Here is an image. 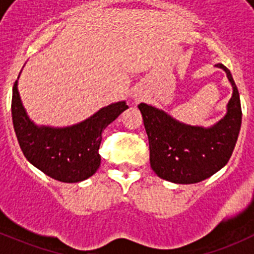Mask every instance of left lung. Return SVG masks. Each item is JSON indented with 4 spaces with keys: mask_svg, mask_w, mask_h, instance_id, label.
<instances>
[{
    "mask_svg": "<svg viewBox=\"0 0 254 254\" xmlns=\"http://www.w3.org/2000/svg\"><path fill=\"white\" fill-rule=\"evenodd\" d=\"M216 67L226 72L233 95L225 117L212 127L185 125L155 107L138 104L149 137L150 165L165 181L198 183L225 167L232 156L241 131V99L230 71L221 64Z\"/></svg>",
    "mask_w": 254,
    "mask_h": 254,
    "instance_id": "1",
    "label": "left lung"
}]
</instances>
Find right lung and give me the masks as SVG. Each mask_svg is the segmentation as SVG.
<instances>
[{
    "mask_svg": "<svg viewBox=\"0 0 254 254\" xmlns=\"http://www.w3.org/2000/svg\"><path fill=\"white\" fill-rule=\"evenodd\" d=\"M127 108L126 102L113 103L84 122L55 128L31 122L22 107L17 81L11 102L13 128L22 154L44 174L64 183L85 181L98 170L102 132Z\"/></svg>",
    "mask_w": 254,
    "mask_h": 254,
    "instance_id": "obj_1",
    "label": "right lung"
}]
</instances>
